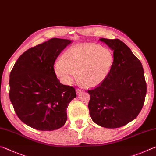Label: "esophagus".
I'll return each mask as SVG.
<instances>
[{
	"mask_svg": "<svg viewBox=\"0 0 156 156\" xmlns=\"http://www.w3.org/2000/svg\"><path fill=\"white\" fill-rule=\"evenodd\" d=\"M81 92H82V90H81V89H80V88H76V94H80Z\"/></svg>",
	"mask_w": 156,
	"mask_h": 156,
	"instance_id": "1",
	"label": "esophagus"
}]
</instances>
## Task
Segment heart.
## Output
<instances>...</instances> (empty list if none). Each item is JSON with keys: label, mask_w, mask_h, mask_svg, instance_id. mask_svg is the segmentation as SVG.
Listing matches in <instances>:
<instances>
[{"label": "heart", "mask_w": 156, "mask_h": 156, "mask_svg": "<svg viewBox=\"0 0 156 156\" xmlns=\"http://www.w3.org/2000/svg\"><path fill=\"white\" fill-rule=\"evenodd\" d=\"M113 61V55L109 49L93 44H81L63 54L62 59L55 64V72L65 84L72 82L78 72V77L83 85L92 88L105 80Z\"/></svg>", "instance_id": "obj_1"}]
</instances>
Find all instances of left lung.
Returning <instances> with one entry per match:
<instances>
[{"instance_id":"left-lung-1","label":"left lung","mask_w":156,"mask_h":156,"mask_svg":"<svg viewBox=\"0 0 156 156\" xmlns=\"http://www.w3.org/2000/svg\"><path fill=\"white\" fill-rule=\"evenodd\" d=\"M114 51V61L107 77L88 90L90 115L106 128L125 126L135 119L143 107L147 84L141 62L119 39L101 38Z\"/></svg>"}]
</instances>
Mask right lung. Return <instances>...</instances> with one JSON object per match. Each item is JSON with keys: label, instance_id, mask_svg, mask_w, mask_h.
<instances>
[{"label": "right lung", "instance_id": "1", "mask_svg": "<svg viewBox=\"0 0 156 156\" xmlns=\"http://www.w3.org/2000/svg\"><path fill=\"white\" fill-rule=\"evenodd\" d=\"M69 40L52 38L21 55L10 73L9 99L24 123L40 131L62 127L75 89L57 79L54 64Z\"/></svg>", "mask_w": 156, "mask_h": 156}]
</instances>
